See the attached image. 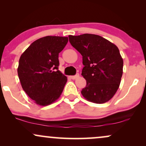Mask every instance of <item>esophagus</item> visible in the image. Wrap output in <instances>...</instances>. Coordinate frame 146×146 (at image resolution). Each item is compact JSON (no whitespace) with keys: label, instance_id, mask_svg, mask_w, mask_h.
Instances as JSON below:
<instances>
[{"label":"esophagus","instance_id":"esophagus-1","mask_svg":"<svg viewBox=\"0 0 146 146\" xmlns=\"http://www.w3.org/2000/svg\"><path fill=\"white\" fill-rule=\"evenodd\" d=\"M79 76H80V74H79V73H77V74L75 75H73V76H71V78L72 79V80H75V79L78 78Z\"/></svg>","mask_w":146,"mask_h":146}]
</instances>
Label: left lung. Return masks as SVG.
Returning <instances> with one entry per match:
<instances>
[{
  "instance_id": "left-lung-1",
  "label": "left lung",
  "mask_w": 146,
  "mask_h": 146,
  "mask_svg": "<svg viewBox=\"0 0 146 146\" xmlns=\"http://www.w3.org/2000/svg\"><path fill=\"white\" fill-rule=\"evenodd\" d=\"M69 42L82 56V75L86 86L81 93L88 101L103 104L116 93L123 74V62L115 44L98 35L68 36Z\"/></svg>"
}]
</instances>
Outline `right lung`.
<instances>
[{"label":"right lung","mask_w":146,"mask_h":146,"mask_svg":"<svg viewBox=\"0 0 146 146\" xmlns=\"http://www.w3.org/2000/svg\"><path fill=\"white\" fill-rule=\"evenodd\" d=\"M67 42V37L45 36L31 43L21 55L18 78L36 104H51L62 93L67 78L58 70V56Z\"/></svg>","instance_id":"obj_1"}]
</instances>
